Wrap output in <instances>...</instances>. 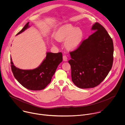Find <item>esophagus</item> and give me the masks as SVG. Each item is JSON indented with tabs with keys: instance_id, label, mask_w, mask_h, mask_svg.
I'll list each match as a JSON object with an SVG mask.
<instances>
[{
	"instance_id": "34e87169",
	"label": "esophagus",
	"mask_w": 125,
	"mask_h": 125,
	"mask_svg": "<svg viewBox=\"0 0 125 125\" xmlns=\"http://www.w3.org/2000/svg\"><path fill=\"white\" fill-rule=\"evenodd\" d=\"M63 61H67V59H68V58L67 57L66 55H63Z\"/></svg>"
}]
</instances>
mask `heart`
Listing matches in <instances>:
<instances>
[{
	"label": "heart",
	"mask_w": 125,
	"mask_h": 125,
	"mask_svg": "<svg viewBox=\"0 0 125 125\" xmlns=\"http://www.w3.org/2000/svg\"><path fill=\"white\" fill-rule=\"evenodd\" d=\"M83 31L78 27L71 24H67L62 27L55 35V39L59 42L66 41L65 45L68 50L75 49L80 44L83 38Z\"/></svg>",
	"instance_id": "b5f03b06"
}]
</instances>
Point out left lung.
<instances>
[{"instance_id": "8db88e82", "label": "left lung", "mask_w": 125, "mask_h": 125, "mask_svg": "<svg viewBox=\"0 0 125 125\" xmlns=\"http://www.w3.org/2000/svg\"><path fill=\"white\" fill-rule=\"evenodd\" d=\"M92 30L94 32L70 52L72 80L81 88L99 85L108 75L113 62V42L109 34L97 22Z\"/></svg>"}]
</instances>
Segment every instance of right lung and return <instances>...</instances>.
<instances>
[{"label":"right lung","mask_w":125,"mask_h":125,"mask_svg":"<svg viewBox=\"0 0 125 125\" xmlns=\"http://www.w3.org/2000/svg\"><path fill=\"white\" fill-rule=\"evenodd\" d=\"M29 22L17 35L29 27ZM11 70L15 79L24 87L31 91H41L50 83L59 64L63 60L62 53L47 52L46 56L38 68L33 70H22L16 67L12 61Z\"/></svg>","instance_id":"add662e5"}]
</instances>
